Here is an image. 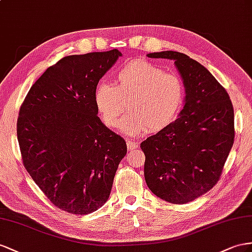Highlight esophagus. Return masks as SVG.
<instances>
[{"label": "esophagus", "mask_w": 252, "mask_h": 252, "mask_svg": "<svg viewBox=\"0 0 252 252\" xmlns=\"http://www.w3.org/2000/svg\"><path fill=\"white\" fill-rule=\"evenodd\" d=\"M126 147H127L128 151H132L135 149V148H136V145H135V143H133V141L126 140Z\"/></svg>", "instance_id": "esophagus-1"}]
</instances>
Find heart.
<instances>
[{"label":"heart","mask_w":252,"mask_h":252,"mask_svg":"<svg viewBox=\"0 0 252 252\" xmlns=\"http://www.w3.org/2000/svg\"><path fill=\"white\" fill-rule=\"evenodd\" d=\"M94 99L96 112L107 127L119 126L127 105L131 116L122 125L126 132L158 133L178 117L185 87L178 74L137 60L126 63L115 73L114 85L99 83Z\"/></svg>","instance_id":"heart-1"}]
</instances>
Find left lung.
Listing matches in <instances>:
<instances>
[{
	"instance_id": "8db88e82",
	"label": "left lung",
	"mask_w": 252,
	"mask_h": 252,
	"mask_svg": "<svg viewBox=\"0 0 252 252\" xmlns=\"http://www.w3.org/2000/svg\"><path fill=\"white\" fill-rule=\"evenodd\" d=\"M147 56L175 61L186 95L179 117L140 144L145 180L158 198L184 204L208 192L221 176L234 143L233 105L210 71L186 54Z\"/></svg>"
}]
</instances>
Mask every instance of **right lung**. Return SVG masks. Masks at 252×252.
Returning <instances> with one entry per match:
<instances>
[{
	"mask_svg": "<svg viewBox=\"0 0 252 252\" xmlns=\"http://www.w3.org/2000/svg\"><path fill=\"white\" fill-rule=\"evenodd\" d=\"M122 54L70 55L49 67L22 103L17 136L22 162L56 208L86 215L104 204L126 154L125 139L102 124L94 89Z\"/></svg>",
	"mask_w": 252,
	"mask_h": 252,
	"instance_id": "right-lung-1",
	"label": "right lung"
}]
</instances>
